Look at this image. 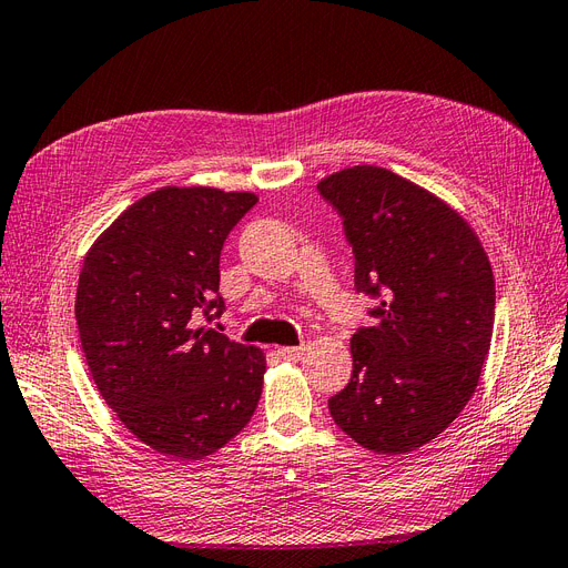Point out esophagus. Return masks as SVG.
<instances>
[{
  "mask_svg": "<svg viewBox=\"0 0 568 568\" xmlns=\"http://www.w3.org/2000/svg\"><path fill=\"white\" fill-rule=\"evenodd\" d=\"M303 346H286V348H280L277 353H280V357H284V359H301L303 357Z\"/></svg>",
  "mask_w": 568,
  "mask_h": 568,
  "instance_id": "1",
  "label": "esophagus"
}]
</instances>
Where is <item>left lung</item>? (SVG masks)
I'll return each instance as SVG.
<instances>
[{"instance_id": "8db88e82", "label": "left lung", "mask_w": 568, "mask_h": 568, "mask_svg": "<svg viewBox=\"0 0 568 568\" xmlns=\"http://www.w3.org/2000/svg\"><path fill=\"white\" fill-rule=\"evenodd\" d=\"M343 220L355 288L379 298L351 338L353 374L329 398L338 428L379 455H405L448 428L478 386L495 280L478 236L448 203L386 168L324 178Z\"/></svg>"}]
</instances>
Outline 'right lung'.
Returning a JSON list of instances; mask_svg holds the SVG:
<instances>
[{
    "mask_svg": "<svg viewBox=\"0 0 568 568\" xmlns=\"http://www.w3.org/2000/svg\"><path fill=\"white\" fill-rule=\"evenodd\" d=\"M257 196L163 186L84 255L75 320L101 398L149 448L203 459L251 422L265 355L199 320L222 315L220 251Z\"/></svg>",
    "mask_w": 568,
    "mask_h": 568,
    "instance_id": "add662e5",
    "label": "right lung"
}]
</instances>
